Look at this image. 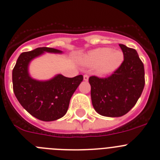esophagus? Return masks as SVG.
Returning <instances> with one entry per match:
<instances>
[{
    "mask_svg": "<svg viewBox=\"0 0 160 160\" xmlns=\"http://www.w3.org/2000/svg\"><path fill=\"white\" fill-rule=\"evenodd\" d=\"M88 79H89V77H88V75H87V74L83 75V80H85V81H88Z\"/></svg>",
    "mask_w": 160,
    "mask_h": 160,
    "instance_id": "esophagus-1",
    "label": "esophagus"
}]
</instances>
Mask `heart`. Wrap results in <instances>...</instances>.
<instances>
[{"label": "heart", "instance_id": "obj_1", "mask_svg": "<svg viewBox=\"0 0 160 160\" xmlns=\"http://www.w3.org/2000/svg\"><path fill=\"white\" fill-rule=\"evenodd\" d=\"M123 61V53L120 50L109 48H99L91 51L82 58L81 62L88 67H96L99 74H108L116 70Z\"/></svg>", "mask_w": 160, "mask_h": 160}]
</instances>
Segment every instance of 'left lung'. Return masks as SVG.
<instances>
[{"instance_id": "obj_1", "label": "left lung", "mask_w": 160, "mask_h": 160, "mask_svg": "<svg viewBox=\"0 0 160 160\" xmlns=\"http://www.w3.org/2000/svg\"><path fill=\"white\" fill-rule=\"evenodd\" d=\"M123 62L108 77L89 78L92 105L98 114L119 117L127 114L137 103L145 87V69L138 52L119 44Z\"/></svg>"}]
</instances>
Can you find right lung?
I'll use <instances>...</instances> for the list:
<instances>
[{"instance_id": "right-lung-1", "label": "right lung", "mask_w": 160, "mask_h": 160, "mask_svg": "<svg viewBox=\"0 0 160 160\" xmlns=\"http://www.w3.org/2000/svg\"><path fill=\"white\" fill-rule=\"evenodd\" d=\"M44 52L62 54L52 48H38L23 52L18 58L12 70L15 95L22 106L30 115L42 121H54L66 115L70 98L83 76L69 78L58 74L48 80H37L29 73V65L33 58Z\"/></svg>"}]
</instances>
